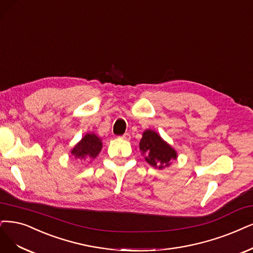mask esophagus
I'll list each match as a JSON object with an SVG mask.
<instances>
[{"mask_svg":"<svg viewBox=\"0 0 253 253\" xmlns=\"http://www.w3.org/2000/svg\"><path fill=\"white\" fill-rule=\"evenodd\" d=\"M130 137H131V136H130V134H129V133H125L124 135H122V136H121V138H122V139H125V141H129Z\"/></svg>","mask_w":253,"mask_h":253,"instance_id":"1","label":"esophagus"}]
</instances>
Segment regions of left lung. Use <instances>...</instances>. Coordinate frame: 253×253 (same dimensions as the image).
<instances>
[{"label":"left lung","instance_id":"left-lung-1","mask_svg":"<svg viewBox=\"0 0 253 253\" xmlns=\"http://www.w3.org/2000/svg\"><path fill=\"white\" fill-rule=\"evenodd\" d=\"M139 150L142 155H145V160L149 165L160 170L170 167L178 156L175 149L151 129H147L143 132Z\"/></svg>","mask_w":253,"mask_h":253}]
</instances>
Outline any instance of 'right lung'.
Segmentation results:
<instances>
[{
	"instance_id": "obj_1",
	"label": "right lung",
	"mask_w": 253,
	"mask_h": 253,
	"mask_svg": "<svg viewBox=\"0 0 253 253\" xmlns=\"http://www.w3.org/2000/svg\"><path fill=\"white\" fill-rule=\"evenodd\" d=\"M102 139L95 133H86L74 146L71 154L81 163L91 162L102 150Z\"/></svg>"
}]
</instances>
